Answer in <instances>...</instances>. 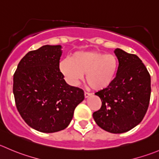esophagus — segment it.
Returning a JSON list of instances; mask_svg holds the SVG:
<instances>
[{
    "label": "esophagus",
    "instance_id": "obj_1",
    "mask_svg": "<svg viewBox=\"0 0 159 159\" xmlns=\"http://www.w3.org/2000/svg\"><path fill=\"white\" fill-rule=\"evenodd\" d=\"M84 98H89V96H91V95H92V94L89 93V92H84Z\"/></svg>",
    "mask_w": 159,
    "mask_h": 159
}]
</instances>
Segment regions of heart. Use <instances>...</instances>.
<instances>
[{
    "label": "heart",
    "mask_w": 159,
    "mask_h": 159,
    "mask_svg": "<svg viewBox=\"0 0 159 159\" xmlns=\"http://www.w3.org/2000/svg\"><path fill=\"white\" fill-rule=\"evenodd\" d=\"M118 59L113 54L97 50L74 53L69 60L60 63L59 68L67 81L77 84L85 74V80L95 90L109 87L118 70Z\"/></svg>",
    "instance_id": "heart-1"
}]
</instances>
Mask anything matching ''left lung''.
Listing matches in <instances>:
<instances>
[{
    "mask_svg": "<svg viewBox=\"0 0 159 159\" xmlns=\"http://www.w3.org/2000/svg\"><path fill=\"white\" fill-rule=\"evenodd\" d=\"M119 61L116 76L106 89L95 93L102 101L92 116L98 127L112 134L131 130L141 122L149 106L151 76L137 55L114 50Z\"/></svg>",
    "mask_w": 159,
    "mask_h": 159,
    "instance_id": "8db88e82",
    "label": "left lung"
}]
</instances>
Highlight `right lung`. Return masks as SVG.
Returning a JSON list of instances; mask_svg holds the SVG:
<instances>
[{
  "mask_svg": "<svg viewBox=\"0 0 159 159\" xmlns=\"http://www.w3.org/2000/svg\"><path fill=\"white\" fill-rule=\"evenodd\" d=\"M61 54V45L43 46L29 52L14 75L17 109L29 127L43 133L65 129L84 98L82 89L64 79L59 68Z\"/></svg>",
  "mask_w": 159,
  "mask_h": 159,
  "instance_id": "add662e5",
  "label": "right lung"
}]
</instances>
